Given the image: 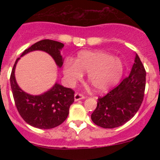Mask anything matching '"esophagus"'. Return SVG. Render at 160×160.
I'll use <instances>...</instances> for the list:
<instances>
[{
	"mask_svg": "<svg viewBox=\"0 0 160 160\" xmlns=\"http://www.w3.org/2000/svg\"><path fill=\"white\" fill-rule=\"evenodd\" d=\"M84 98H85V96H84V95L82 94V93H76L75 95H74V100H75V101H79V100L84 99Z\"/></svg>",
	"mask_w": 160,
	"mask_h": 160,
	"instance_id": "34e87169",
	"label": "esophagus"
}]
</instances>
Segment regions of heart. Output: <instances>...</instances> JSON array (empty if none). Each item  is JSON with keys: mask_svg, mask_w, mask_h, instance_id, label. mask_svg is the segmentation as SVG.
<instances>
[{"mask_svg": "<svg viewBox=\"0 0 160 160\" xmlns=\"http://www.w3.org/2000/svg\"><path fill=\"white\" fill-rule=\"evenodd\" d=\"M63 72L67 81L73 85L88 72V81L98 91H104L115 85L123 73V65L118 58L103 51H82L74 62L68 59Z\"/></svg>", "mask_w": 160, "mask_h": 160, "instance_id": "b5f03b06", "label": "heart"}]
</instances>
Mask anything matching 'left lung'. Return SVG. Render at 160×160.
<instances>
[{
  "mask_svg": "<svg viewBox=\"0 0 160 160\" xmlns=\"http://www.w3.org/2000/svg\"><path fill=\"white\" fill-rule=\"evenodd\" d=\"M146 72L136 54L128 77L105 96L98 99V105L91 119L98 126L114 128L126 123L139 109L146 88Z\"/></svg>",
  "mask_w": 160,
  "mask_h": 160,
  "instance_id": "8db88e82",
  "label": "left lung"
}]
</instances>
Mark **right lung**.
I'll return each instance as SVG.
<instances>
[{
    "instance_id": "add662e5",
    "label": "right lung",
    "mask_w": 160,
    "mask_h": 160,
    "mask_svg": "<svg viewBox=\"0 0 160 160\" xmlns=\"http://www.w3.org/2000/svg\"><path fill=\"white\" fill-rule=\"evenodd\" d=\"M64 45L59 42L44 39L37 42L25 49L21 56L35 50L49 53L56 65L61 67L63 59L60 50ZM16 59L11 71L10 81L13 98L18 113L25 122L35 128L50 129L59 126L67 119L69 109L74 101V91L56 83L49 90L41 95H31L23 91L18 85L14 77Z\"/></svg>"
}]
</instances>
